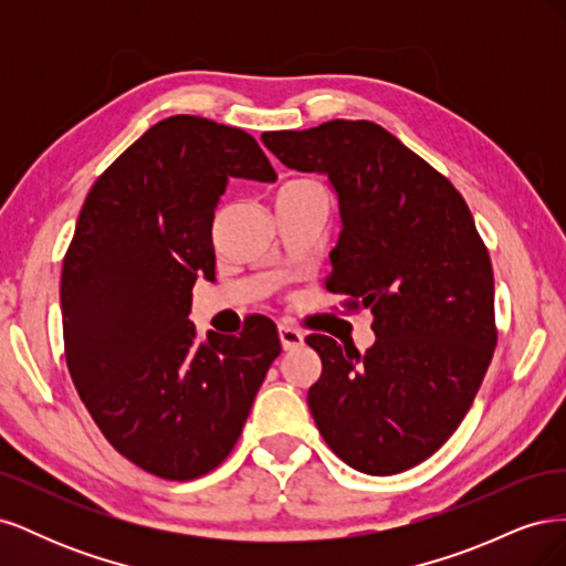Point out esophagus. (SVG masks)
Returning a JSON list of instances; mask_svg holds the SVG:
<instances>
[{
    "instance_id": "34e87169",
    "label": "esophagus",
    "mask_w": 566,
    "mask_h": 566,
    "mask_svg": "<svg viewBox=\"0 0 566 566\" xmlns=\"http://www.w3.org/2000/svg\"><path fill=\"white\" fill-rule=\"evenodd\" d=\"M279 337H281V345H283L285 352H293V349L304 345V333L293 328V325L285 323V321L279 325Z\"/></svg>"
}]
</instances>
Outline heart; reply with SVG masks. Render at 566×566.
<instances>
[{
  "instance_id": "b5f03b06",
  "label": "heart",
  "mask_w": 566,
  "mask_h": 566,
  "mask_svg": "<svg viewBox=\"0 0 566 566\" xmlns=\"http://www.w3.org/2000/svg\"><path fill=\"white\" fill-rule=\"evenodd\" d=\"M310 184H316V181H306V179H297V181H287L283 186H310Z\"/></svg>"
}]
</instances>
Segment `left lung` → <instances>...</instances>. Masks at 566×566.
<instances>
[{
	"instance_id": "obj_1",
	"label": "left lung",
	"mask_w": 566,
	"mask_h": 566,
	"mask_svg": "<svg viewBox=\"0 0 566 566\" xmlns=\"http://www.w3.org/2000/svg\"><path fill=\"white\" fill-rule=\"evenodd\" d=\"M300 172L328 175L342 233L325 290L370 310L375 345L358 354L314 333L310 387L325 443L349 468L397 474L439 451L470 410L493 358V269L455 186L368 119L264 132Z\"/></svg>"
}]
</instances>
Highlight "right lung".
Masks as SVG:
<instances>
[{
	"label": "right lung",
	"mask_w": 566,
	"mask_h": 566,
	"mask_svg": "<svg viewBox=\"0 0 566 566\" xmlns=\"http://www.w3.org/2000/svg\"><path fill=\"white\" fill-rule=\"evenodd\" d=\"M235 177L276 179L248 132L167 117L94 181L63 256V345L80 399L117 453L172 482L227 460L281 354L266 316L202 345L188 321L196 281L214 279V208Z\"/></svg>",
	"instance_id": "add662e5"
}]
</instances>
